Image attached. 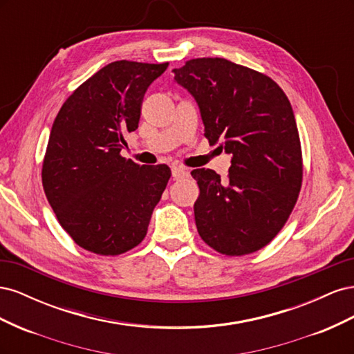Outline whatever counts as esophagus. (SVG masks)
Instances as JSON below:
<instances>
[{"label":"esophagus","instance_id":"1","mask_svg":"<svg viewBox=\"0 0 354 354\" xmlns=\"http://www.w3.org/2000/svg\"><path fill=\"white\" fill-rule=\"evenodd\" d=\"M186 176H187V171H186L185 168H181V167H173V177H174L176 180L183 178V177H186Z\"/></svg>","mask_w":354,"mask_h":354}]
</instances>
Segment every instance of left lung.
<instances>
[{"instance_id": "left-lung-1", "label": "left lung", "mask_w": 354, "mask_h": 354, "mask_svg": "<svg viewBox=\"0 0 354 354\" xmlns=\"http://www.w3.org/2000/svg\"><path fill=\"white\" fill-rule=\"evenodd\" d=\"M173 72L195 97L209 145L232 155L226 180L208 168L190 173L199 186V236L220 254L259 251L285 226L301 189L291 103L267 75L226 59H192Z\"/></svg>"}]
</instances>
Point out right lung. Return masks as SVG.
Listing matches in <instances>:
<instances>
[{
	"label": "right lung",
	"mask_w": 354,
	"mask_h": 354,
	"mask_svg": "<svg viewBox=\"0 0 354 354\" xmlns=\"http://www.w3.org/2000/svg\"><path fill=\"white\" fill-rule=\"evenodd\" d=\"M167 63L118 60L75 90L51 127L42 187L60 226L81 248L120 255L140 243L171 177L165 164L121 156L145 93Z\"/></svg>",
	"instance_id": "right-lung-1"
}]
</instances>
